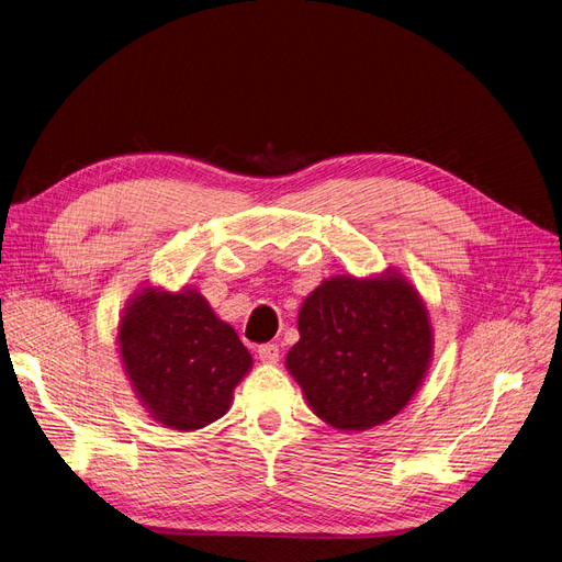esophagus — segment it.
Segmentation results:
<instances>
[{"label": "esophagus", "instance_id": "esophagus-1", "mask_svg": "<svg viewBox=\"0 0 562 562\" xmlns=\"http://www.w3.org/2000/svg\"><path fill=\"white\" fill-rule=\"evenodd\" d=\"M257 357L265 363H276L280 359V346L278 344H261L257 348Z\"/></svg>", "mask_w": 562, "mask_h": 562}]
</instances>
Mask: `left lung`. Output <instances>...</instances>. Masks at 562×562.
<instances>
[{
    "label": "left lung",
    "instance_id": "left-lung-1",
    "mask_svg": "<svg viewBox=\"0 0 562 562\" xmlns=\"http://www.w3.org/2000/svg\"><path fill=\"white\" fill-rule=\"evenodd\" d=\"M286 368L314 414L336 429H370L414 397L431 359V325L400 276L331 278L297 314Z\"/></svg>",
    "mask_w": 562,
    "mask_h": 562
}]
</instances>
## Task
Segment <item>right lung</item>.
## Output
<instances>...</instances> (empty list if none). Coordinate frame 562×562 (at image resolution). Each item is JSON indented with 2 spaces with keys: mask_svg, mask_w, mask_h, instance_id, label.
Returning <instances> with one entry per match:
<instances>
[{
  "mask_svg": "<svg viewBox=\"0 0 562 562\" xmlns=\"http://www.w3.org/2000/svg\"><path fill=\"white\" fill-rule=\"evenodd\" d=\"M117 339L126 375L148 414L180 431L226 414L252 366L237 331L192 289L165 293L148 286L137 293Z\"/></svg>",
  "mask_w": 562,
  "mask_h": 562,
  "instance_id": "obj_1",
  "label": "right lung"
}]
</instances>
